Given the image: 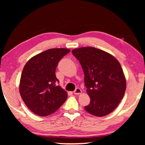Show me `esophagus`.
<instances>
[{"instance_id": "1", "label": "esophagus", "mask_w": 145, "mask_h": 145, "mask_svg": "<svg viewBox=\"0 0 145 145\" xmlns=\"http://www.w3.org/2000/svg\"><path fill=\"white\" fill-rule=\"evenodd\" d=\"M81 93H82V90H81V89L79 88H76V89H75V90L74 91V94L76 95L80 94Z\"/></svg>"}]
</instances>
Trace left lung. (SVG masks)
I'll list each match as a JSON object with an SVG mask.
<instances>
[{"label": "left lung", "instance_id": "obj_1", "mask_svg": "<svg viewBox=\"0 0 145 145\" xmlns=\"http://www.w3.org/2000/svg\"><path fill=\"white\" fill-rule=\"evenodd\" d=\"M84 74V84L90 102L84 109L93 116L112 112L123 98L126 80L120 63L110 53L92 47L74 49Z\"/></svg>", "mask_w": 145, "mask_h": 145}]
</instances>
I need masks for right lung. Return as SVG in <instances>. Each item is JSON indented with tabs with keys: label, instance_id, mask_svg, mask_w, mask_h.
Instances as JSON below:
<instances>
[{
	"label": "right lung",
	"instance_id": "1",
	"mask_svg": "<svg viewBox=\"0 0 145 145\" xmlns=\"http://www.w3.org/2000/svg\"><path fill=\"white\" fill-rule=\"evenodd\" d=\"M71 50L50 49L31 57L24 67L20 94L33 113L45 117L52 114L67 98L66 91L58 86L55 70L59 61Z\"/></svg>",
	"mask_w": 145,
	"mask_h": 145
}]
</instances>
